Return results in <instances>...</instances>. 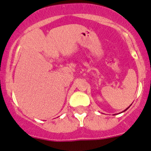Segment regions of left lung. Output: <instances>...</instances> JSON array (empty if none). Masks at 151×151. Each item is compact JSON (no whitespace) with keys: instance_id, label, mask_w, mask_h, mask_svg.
<instances>
[{"instance_id":"8db88e82","label":"left lung","mask_w":151,"mask_h":151,"mask_svg":"<svg viewBox=\"0 0 151 151\" xmlns=\"http://www.w3.org/2000/svg\"><path fill=\"white\" fill-rule=\"evenodd\" d=\"M131 105H132V104H131ZM131 105H130V106H129V107H128V108H127V109H125V110H124V111H122V112H124V111H127V109H129V108L130 107V106H131ZM114 115H115V114H114Z\"/></svg>"}]
</instances>
